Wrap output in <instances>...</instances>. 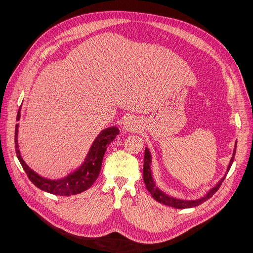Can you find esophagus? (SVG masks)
<instances>
[{
  "label": "esophagus",
  "instance_id": "obj_1",
  "mask_svg": "<svg viewBox=\"0 0 253 253\" xmlns=\"http://www.w3.org/2000/svg\"><path fill=\"white\" fill-rule=\"evenodd\" d=\"M138 128H139V124H138V122L136 121V120L133 119V118L128 119L127 121L125 122V124H124V129L126 131H128V132L137 131Z\"/></svg>",
  "mask_w": 253,
  "mask_h": 253
}]
</instances>
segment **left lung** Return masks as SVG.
Here are the masks:
<instances>
[{"instance_id": "left-lung-1", "label": "left lung", "mask_w": 253, "mask_h": 253, "mask_svg": "<svg viewBox=\"0 0 253 253\" xmlns=\"http://www.w3.org/2000/svg\"><path fill=\"white\" fill-rule=\"evenodd\" d=\"M236 148H237V142H235V149L233 152V156L231 158V161L228 165L227 171H225L224 175L220 178V180L214 185L213 188H211L203 197L195 199V200H187V199H180V198H176L173 196H170L168 194H166L165 192H163L162 190H160L158 188V185H156V181L153 175V171H152V154L149 150V148H145V153H144V161H143V180L145 183V187H147L148 191L151 193V195L153 196V198L155 199L156 201L163 203L167 206H171L174 208H178V209H184V208H192L195 206H198L202 204L203 202H205L206 200H208L209 198H211L215 194V192H217V190L219 189L220 184L222 183V181L224 180L225 176H227L228 172L234 162L235 159V155H236Z\"/></svg>"}]
</instances>
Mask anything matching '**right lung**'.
I'll return each mask as SVG.
<instances>
[{
    "instance_id": "obj_1",
    "label": "right lung",
    "mask_w": 253,
    "mask_h": 253,
    "mask_svg": "<svg viewBox=\"0 0 253 253\" xmlns=\"http://www.w3.org/2000/svg\"><path fill=\"white\" fill-rule=\"evenodd\" d=\"M21 108V106H20ZM20 109L17 113V121L20 120ZM18 128L19 124L15 126V151L18 160L28 174L30 180L40 190L57 196H72L82 193L88 190L94 182L101 169L104 153L110 143L119 134V129L116 126L108 127L100 131V133L92 142L89 152L85 157L83 163L71 173L59 179H49L38 174L36 171L26 165L21 157L18 144Z\"/></svg>"
}]
</instances>
